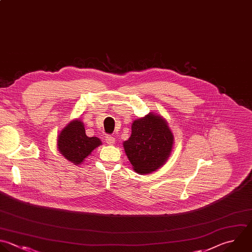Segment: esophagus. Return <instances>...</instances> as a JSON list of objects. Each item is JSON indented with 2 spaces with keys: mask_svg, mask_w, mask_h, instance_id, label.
I'll return each instance as SVG.
<instances>
[{
  "mask_svg": "<svg viewBox=\"0 0 252 252\" xmlns=\"http://www.w3.org/2000/svg\"><path fill=\"white\" fill-rule=\"evenodd\" d=\"M105 142L108 144V145H113L115 143V138H113L112 136L110 135H106L105 136Z\"/></svg>",
  "mask_w": 252,
  "mask_h": 252,
  "instance_id": "obj_1",
  "label": "esophagus"
}]
</instances>
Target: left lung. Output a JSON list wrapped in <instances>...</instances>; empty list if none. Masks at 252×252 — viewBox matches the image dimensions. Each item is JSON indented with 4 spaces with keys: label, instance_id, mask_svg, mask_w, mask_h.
<instances>
[{
    "label": "left lung",
    "instance_id": "obj_1",
    "mask_svg": "<svg viewBox=\"0 0 252 252\" xmlns=\"http://www.w3.org/2000/svg\"><path fill=\"white\" fill-rule=\"evenodd\" d=\"M173 134L160 115L150 112L134 120L130 138L123 143L125 153L140 174H148L162 166L173 146Z\"/></svg>",
    "mask_w": 252,
    "mask_h": 252
}]
</instances>
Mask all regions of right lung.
<instances>
[{"mask_svg": "<svg viewBox=\"0 0 252 252\" xmlns=\"http://www.w3.org/2000/svg\"><path fill=\"white\" fill-rule=\"evenodd\" d=\"M102 143L97 137H88L80 119L71 121L58 135L57 146L63 157L75 165L81 164Z\"/></svg>", "mask_w": 252, "mask_h": 252, "instance_id": "obj_1", "label": "right lung"}]
</instances>
